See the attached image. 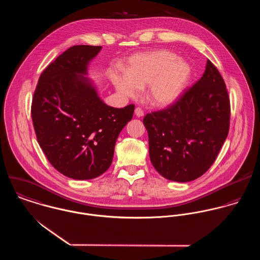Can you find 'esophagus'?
<instances>
[{
  "label": "esophagus",
  "mask_w": 260,
  "mask_h": 260,
  "mask_svg": "<svg viewBox=\"0 0 260 260\" xmlns=\"http://www.w3.org/2000/svg\"><path fill=\"white\" fill-rule=\"evenodd\" d=\"M134 113H135L136 117H139V118L144 116V112L142 111V109H141V108H136V109H135V111H134Z\"/></svg>",
  "instance_id": "esophagus-1"
}]
</instances>
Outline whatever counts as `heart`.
Here are the masks:
<instances>
[{"label": "heart", "mask_w": 260, "mask_h": 260, "mask_svg": "<svg viewBox=\"0 0 260 260\" xmlns=\"http://www.w3.org/2000/svg\"><path fill=\"white\" fill-rule=\"evenodd\" d=\"M111 81L123 95L134 97L147 88L149 103L166 108L176 103L191 77L188 62L168 50H154L135 55L126 66V74L113 72Z\"/></svg>", "instance_id": "1"}]
</instances>
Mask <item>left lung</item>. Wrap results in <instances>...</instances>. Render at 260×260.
<instances>
[{"instance_id":"8db88e82","label":"left lung","mask_w":260,"mask_h":260,"mask_svg":"<svg viewBox=\"0 0 260 260\" xmlns=\"http://www.w3.org/2000/svg\"><path fill=\"white\" fill-rule=\"evenodd\" d=\"M229 119L224 80L207 60L203 76L175 104L144 117L152 165L171 181L197 179L214 163L228 135Z\"/></svg>"}]
</instances>
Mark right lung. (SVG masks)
I'll list each match as a JSON object with an SVG mask.
<instances>
[{
  "label": "right lung",
  "mask_w": 260,
  "mask_h": 260,
  "mask_svg": "<svg viewBox=\"0 0 260 260\" xmlns=\"http://www.w3.org/2000/svg\"><path fill=\"white\" fill-rule=\"evenodd\" d=\"M101 49L78 45L61 54L40 76L32 102L39 145L55 169L76 180L108 170L116 140L135 108L108 106L87 77Z\"/></svg>",
  "instance_id": "obj_1"
}]
</instances>
